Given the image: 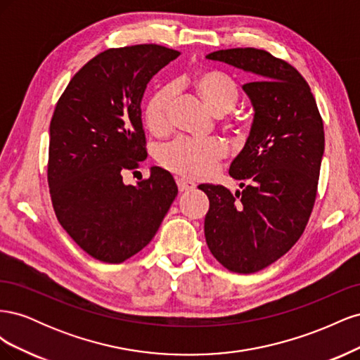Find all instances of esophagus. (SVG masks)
I'll list each match as a JSON object with an SVG mask.
<instances>
[{
    "mask_svg": "<svg viewBox=\"0 0 360 360\" xmlns=\"http://www.w3.org/2000/svg\"><path fill=\"white\" fill-rule=\"evenodd\" d=\"M177 186H179L180 192H188V191L195 189V186H197V184H195L191 180H188V179H177Z\"/></svg>",
    "mask_w": 360,
    "mask_h": 360,
    "instance_id": "obj_1",
    "label": "esophagus"
}]
</instances>
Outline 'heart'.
Wrapping results in <instances>:
<instances>
[{
	"label": "heart",
	"instance_id": "obj_1",
	"mask_svg": "<svg viewBox=\"0 0 360 360\" xmlns=\"http://www.w3.org/2000/svg\"><path fill=\"white\" fill-rule=\"evenodd\" d=\"M193 89L202 102L216 115L230 112L238 102V90L233 79L219 72H201L193 78ZM176 86L167 85L151 96L144 120L151 132L165 135L169 130L171 106ZM228 155V147L219 139L179 138L163 147L159 160L167 169L192 179L207 177Z\"/></svg>",
	"mask_w": 360,
	"mask_h": 360
}]
</instances>
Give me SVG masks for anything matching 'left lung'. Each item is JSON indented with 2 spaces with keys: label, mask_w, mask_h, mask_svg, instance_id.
I'll use <instances>...</instances> for the list:
<instances>
[{
  "label": "left lung",
  "mask_w": 360,
  "mask_h": 360,
  "mask_svg": "<svg viewBox=\"0 0 360 360\" xmlns=\"http://www.w3.org/2000/svg\"><path fill=\"white\" fill-rule=\"evenodd\" d=\"M205 58L252 75L243 85L254 122L230 176L243 191L200 184L213 257L236 274H254L292 248L312 212L324 153V129L308 82L291 64L255 48L221 49Z\"/></svg>",
  "instance_id": "left-lung-1"
}]
</instances>
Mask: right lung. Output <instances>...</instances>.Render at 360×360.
I'll list each match as a JSON object with an SVG mask.
<instances>
[{"mask_svg": "<svg viewBox=\"0 0 360 360\" xmlns=\"http://www.w3.org/2000/svg\"><path fill=\"white\" fill-rule=\"evenodd\" d=\"M180 56L159 45L108 49L70 79L49 126L48 183L57 219L86 254L123 263L150 243L177 197L160 167L124 184L147 158L141 102L153 76Z\"/></svg>", "mask_w": 360, "mask_h": 360, "instance_id": "right-lung-1", "label": "right lung"}]
</instances>
